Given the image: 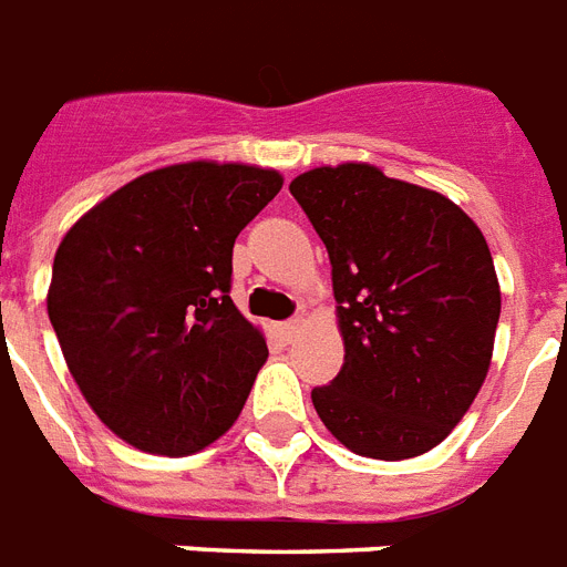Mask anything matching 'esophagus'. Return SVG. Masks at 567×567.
I'll return each instance as SVG.
<instances>
[{"mask_svg": "<svg viewBox=\"0 0 567 567\" xmlns=\"http://www.w3.org/2000/svg\"><path fill=\"white\" fill-rule=\"evenodd\" d=\"M299 329H302V320H299V317H297V320H285V323L276 326V331H279V338H282V340H293V338H297Z\"/></svg>", "mask_w": 567, "mask_h": 567, "instance_id": "esophagus-1", "label": "esophagus"}]
</instances>
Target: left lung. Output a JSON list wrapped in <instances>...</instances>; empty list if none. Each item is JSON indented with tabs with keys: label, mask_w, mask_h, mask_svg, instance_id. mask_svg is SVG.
I'll use <instances>...</instances> for the list:
<instances>
[{
	"label": "left lung",
	"mask_w": 567,
	"mask_h": 567,
	"mask_svg": "<svg viewBox=\"0 0 567 567\" xmlns=\"http://www.w3.org/2000/svg\"><path fill=\"white\" fill-rule=\"evenodd\" d=\"M291 195L323 238L343 367L311 390L331 436L361 457L440 445L481 393L501 288L489 244L457 204L370 163L320 165Z\"/></svg>",
	"instance_id": "left-lung-1"
}]
</instances>
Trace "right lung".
I'll list each match as a JSON object with an SVG mask.
<instances>
[{
	"label": "right lung",
	"mask_w": 567,
	"mask_h": 567,
	"mask_svg": "<svg viewBox=\"0 0 567 567\" xmlns=\"http://www.w3.org/2000/svg\"><path fill=\"white\" fill-rule=\"evenodd\" d=\"M279 188L259 165H165L60 241L49 320L86 404L133 449L195 454L241 413L268 343L229 299L233 244Z\"/></svg>",
	"instance_id": "add662e5"
}]
</instances>
